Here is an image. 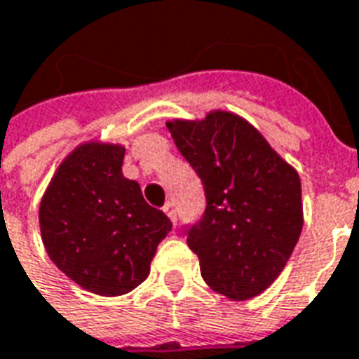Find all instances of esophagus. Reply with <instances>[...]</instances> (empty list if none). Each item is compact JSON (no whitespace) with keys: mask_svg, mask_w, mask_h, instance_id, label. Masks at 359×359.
<instances>
[{"mask_svg":"<svg viewBox=\"0 0 359 359\" xmlns=\"http://www.w3.org/2000/svg\"><path fill=\"white\" fill-rule=\"evenodd\" d=\"M162 210L166 212V216H168V218L172 219L174 224H176V222H177V212H176V203H174V201H168L166 205L162 206Z\"/></svg>","mask_w":359,"mask_h":359,"instance_id":"34e87169","label":"esophagus"}]
</instances>
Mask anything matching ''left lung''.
I'll return each instance as SVG.
<instances>
[{
    "mask_svg": "<svg viewBox=\"0 0 359 359\" xmlns=\"http://www.w3.org/2000/svg\"><path fill=\"white\" fill-rule=\"evenodd\" d=\"M168 130L205 189L203 216L183 226L201 276L233 300L260 294L283 271L302 231L300 177L231 112L168 122Z\"/></svg>",
    "mask_w": 359,
    "mask_h": 359,
    "instance_id": "left-lung-1",
    "label": "left lung"
}]
</instances>
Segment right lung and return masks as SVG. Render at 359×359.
Wrapping results in <instances>:
<instances>
[{"instance_id": "obj_1", "label": "right lung", "mask_w": 359, "mask_h": 359, "mask_svg": "<svg viewBox=\"0 0 359 359\" xmlns=\"http://www.w3.org/2000/svg\"><path fill=\"white\" fill-rule=\"evenodd\" d=\"M124 149L86 143L57 170L40 205L49 258L86 290L116 297L145 281L172 222L122 174Z\"/></svg>"}]
</instances>
